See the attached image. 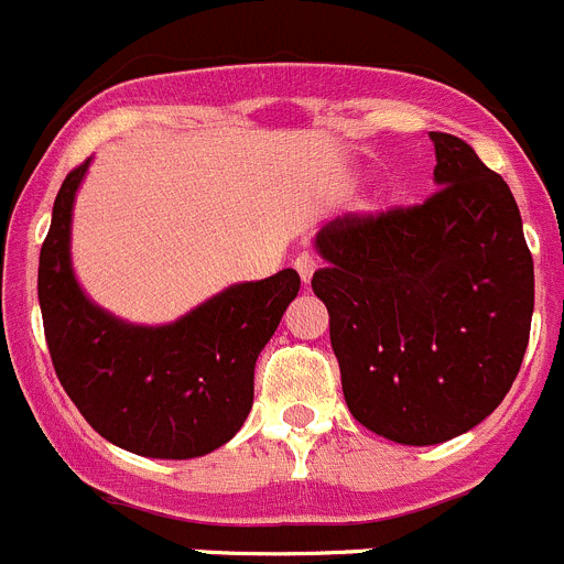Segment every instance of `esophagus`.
Here are the masks:
<instances>
[{"label":"esophagus","mask_w":564,"mask_h":564,"mask_svg":"<svg viewBox=\"0 0 564 564\" xmlns=\"http://www.w3.org/2000/svg\"><path fill=\"white\" fill-rule=\"evenodd\" d=\"M294 270H297L303 283H312V275L317 272V261L312 256H297L294 258Z\"/></svg>","instance_id":"esophagus-1"}]
</instances>
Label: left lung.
<instances>
[{
	"label": "left lung",
	"instance_id": "obj_1",
	"mask_svg": "<svg viewBox=\"0 0 564 564\" xmlns=\"http://www.w3.org/2000/svg\"><path fill=\"white\" fill-rule=\"evenodd\" d=\"M424 205L345 216L314 236L345 404L370 433L444 444L503 402L534 314V261L503 176L460 137L430 131Z\"/></svg>",
	"mask_w": 564,
	"mask_h": 564
}]
</instances>
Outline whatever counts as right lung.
<instances>
[{
    "label": "right lung",
    "mask_w": 564,
    "mask_h": 564,
    "mask_svg": "<svg viewBox=\"0 0 564 564\" xmlns=\"http://www.w3.org/2000/svg\"><path fill=\"white\" fill-rule=\"evenodd\" d=\"M89 162L69 171L39 256V303L55 373L95 433L145 458L185 460L219 449L252 410L256 359L301 275L281 270L232 283L165 326L115 317L73 270V207Z\"/></svg>",
    "instance_id": "right-lung-1"
}]
</instances>
